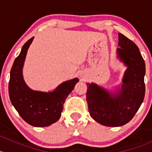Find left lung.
<instances>
[{
  "label": "left lung",
  "instance_id": "left-lung-1",
  "mask_svg": "<svg viewBox=\"0 0 152 152\" xmlns=\"http://www.w3.org/2000/svg\"><path fill=\"white\" fill-rule=\"evenodd\" d=\"M118 57L127 67L121 89L110 93L96 84L87 83V102L90 116L107 126H121L129 122L145 96V65L134 42L118 34Z\"/></svg>",
  "mask_w": 152,
  "mask_h": 152
}]
</instances>
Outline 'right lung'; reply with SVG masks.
Wrapping results in <instances>:
<instances>
[{
	"label": "right lung",
	"mask_w": 152,
	"mask_h": 152,
	"mask_svg": "<svg viewBox=\"0 0 152 152\" xmlns=\"http://www.w3.org/2000/svg\"><path fill=\"white\" fill-rule=\"evenodd\" d=\"M34 37L23 45L15 59L10 71L9 94L12 105L26 123L36 127L51 125L59 119L63 104L79 79L75 78L59 85L53 92L32 90L25 83L23 67L29 45Z\"/></svg>",
	"instance_id": "1"
}]
</instances>
